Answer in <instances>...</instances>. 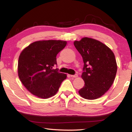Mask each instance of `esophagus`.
Listing matches in <instances>:
<instances>
[{
    "label": "esophagus",
    "mask_w": 132,
    "mask_h": 132,
    "mask_svg": "<svg viewBox=\"0 0 132 132\" xmlns=\"http://www.w3.org/2000/svg\"><path fill=\"white\" fill-rule=\"evenodd\" d=\"M70 76L71 77H73V78H76V77H78V75L77 74H75L74 75H70Z\"/></svg>",
    "instance_id": "obj_1"
}]
</instances>
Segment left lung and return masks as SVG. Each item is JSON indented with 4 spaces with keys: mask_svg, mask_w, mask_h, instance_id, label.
Returning a JSON list of instances; mask_svg holds the SVG:
<instances>
[{
    "mask_svg": "<svg viewBox=\"0 0 132 132\" xmlns=\"http://www.w3.org/2000/svg\"><path fill=\"white\" fill-rule=\"evenodd\" d=\"M74 45L84 62L81 77L85 84L79 94L87 100L101 97L111 87L117 74L114 54L105 45L90 38L75 41Z\"/></svg>",
    "mask_w": 132,
    "mask_h": 132,
    "instance_id": "1",
    "label": "left lung"
}]
</instances>
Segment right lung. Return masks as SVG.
Returning a JSON list of instances; mask_svg holds the SVG:
<instances>
[{
    "label": "right lung",
    "instance_id": "obj_1",
    "mask_svg": "<svg viewBox=\"0 0 132 132\" xmlns=\"http://www.w3.org/2000/svg\"><path fill=\"white\" fill-rule=\"evenodd\" d=\"M67 42L61 40H46L33 42L20 53L18 62V75L24 87L38 98H48L55 95L66 79L59 73L56 55Z\"/></svg>",
    "mask_w": 132,
    "mask_h": 132
}]
</instances>
